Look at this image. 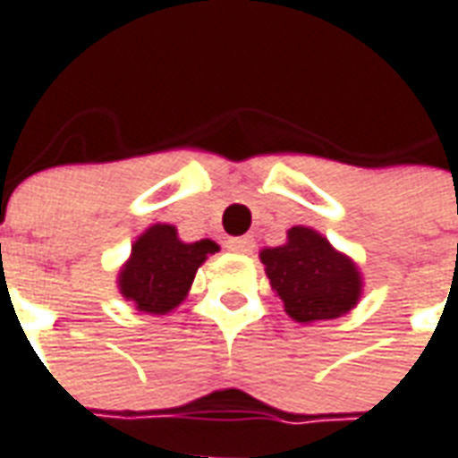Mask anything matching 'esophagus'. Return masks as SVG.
I'll list each match as a JSON object with an SVG mask.
<instances>
[{
    "mask_svg": "<svg viewBox=\"0 0 458 458\" xmlns=\"http://www.w3.org/2000/svg\"><path fill=\"white\" fill-rule=\"evenodd\" d=\"M225 247L230 251H235V254H251V250H254V237H230Z\"/></svg>",
    "mask_w": 458,
    "mask_h": 458,
    "instance_id": "1",
    "label": "esophagus"
}]
</instances>
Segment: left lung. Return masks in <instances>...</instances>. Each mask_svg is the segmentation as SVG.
<instances>
[{"mask_svg":"<svg viewBox=\"0 0 458 458\" xmlns=\"http://www.w3.org/2000/svg\"><path fill=\"white\" fill-rule=\"evenodd\" d=\"M271 287L300 323L337 318L359 300L356 266L311 228H293L287 244L261 251Z\"/></svg>","mask_w":458,"mask_h":458,"instance_id":"1","label":"left lung"}]
</instances>
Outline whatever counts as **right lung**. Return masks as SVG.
<instances>
[{"label": "right lung", "mask_w": 458, "mask_h": 458, "mask_svg": "<svg viewBox=\"0 0 458 458\" xmlns=\"http://www.w3.org/2000/svg\"><path fill=\"white\" fill-rule=\"evenodd\" d=\"M218 251L211 240L185 244L173 225H152L132 244V257L121 271V294L140 311L165 313L185 300L194 273L208 254Z\"/></svg>", "instance_id": "right-lung-1"}]
</instances>
